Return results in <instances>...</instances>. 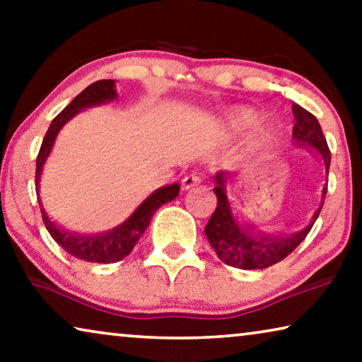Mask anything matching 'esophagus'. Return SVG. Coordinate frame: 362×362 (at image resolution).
Here are the masks:
<instances>
[{
	"mask_svg": "<svg viewBox=\"0 0 362 362\" xmlns=\"http://www.w3.org/2000/svg\"><path fill=\"white\" fill-rule=\"evenodd\" d=\"M201 182H202V177L199 175H194V173H192V175H187L182 177V191L192 189V187L201 185Z\"/></svg>",
	"mask_w": 362,
	"mask_h": 362,
	"instance_id": "esophagus-1",
	"label": "esophagus"
}]
</instances>
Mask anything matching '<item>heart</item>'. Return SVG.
<instances>
[{"label": "heart", "instance_id": "obj_1", "mask_svg": "<svg viewBox=\"0 0 362 362\" xmlns=\"http://www.w3.org/2000/svg\"><path fill=\"white\" fill-rule=\"evenodd\" d=\"M260 110L254 107L240 105L224 112L219 118V128L226 135L235 136L250 132L247 140V150L250 153H260L274 145L280 136V127L275 122H261Z\"/></svg>", "mask_w": 362, "mask_h": 362}]
</instances>
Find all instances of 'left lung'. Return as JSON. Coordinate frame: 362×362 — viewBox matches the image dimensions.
I'll return each instance as SVG.
<instances>
[{"label": "left lung", "mask_w": 362, "mask_h": 362, "mask_svg": "<svg viewBox=\"0 0 362 362\" xmlns=\"http://www.w3.org/2000/svg\"><path fill=\"white\" fill-rule=\"evenodd\" d=\"M291 112H293L295 117L293 133H291L295 145L308 148V150L316 153L323 161L325 173L328 176L331 153L320 122L308 110L300 107L298 103L291 105ZM232 177H234V175L227 171H219L214 176L217 207L204 229L207 240H209L217 257L224 264L235 267V269L262 270L275 265L276 262L284 260L286 255H290L308 235L315 221L318 219L321 207H323L328 181L325 182L323 189H321L318 204H316V209L308 224L303 229L293 232V234H280V232L275 234V232L260 230L259 227H255L249 221L239 219V216L232 209V202L229 199V194H227V181L232 180Z\"/></svg>", "instance_id": "obj_1"}]
</instances>
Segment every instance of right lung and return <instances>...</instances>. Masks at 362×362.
Returning a JSON list of instances; mask_svg holds the SVG:
<instances>
[{
  "mask_svg": "<svg viewBox=\"0 0 362 362\" xmlns=\"http://www.w3.org/2000/svg\"><path fill=\"white\" fill-rule=\"evenodd\" d=\"M118 97L115 90V81H97L88 86L86 90H82L59 115L54 118L49 125V130L44 136L41 150H39L36 160V194L39 206H41L42 221L46 224L49 234L52 239L62 247L67 254H71L76 259L92 262V264H113L130 254L136 242L145 234L146 227L150 226L151 217L160 209L163 204L176 199L180 194V185H168L158 187L153 191L140 206L133 211V214L122 222L120 226L113 227L110 230L102 232V234H81V232L69 230L66 227L59 226L47 216L44 209L41 196H39V182H41V175L44 170V163L47 161L51 155L54 141L62 130L66 123L77 115L78 112L86 108L102 105V103L113 102Z\"/></svg>",
  "mask_w": 362,
  "mask_h": 362,
  "instance_id": "obj_1",
  "label": "right lung"
}]
</instances>
